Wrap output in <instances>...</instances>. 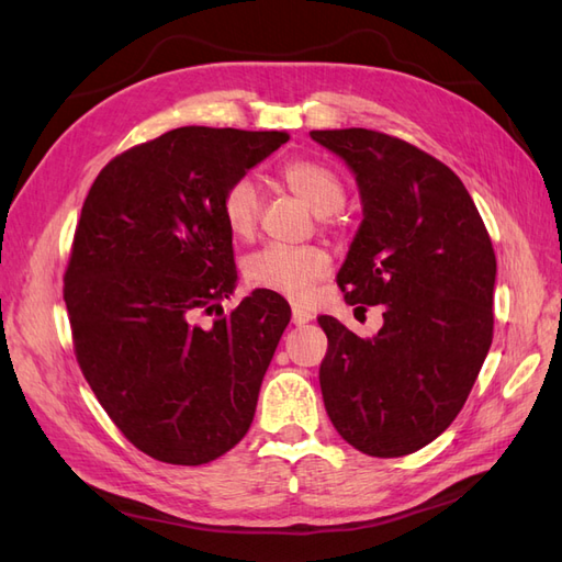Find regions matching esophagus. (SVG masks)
<instances>
[{
  "label": "esophagus",
  "instance_id": "1",
  "mask_svg": "<svg viewBox=\"0 0 562 562\" xmlns=\"http://www.w3.org/2000/svg\"><path fill=\"white\" fill-rule=\"evenodd\" d=\"M312 318H314V314L307 312V310H300V307L293 310V323H295V326H304V323H310Z\"/></svg>",
  "mask_w": 562,
  "mask_h": 562
}]
</instances>
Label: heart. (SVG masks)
<instances>
[{
  "label": "heart",
  "instance_id": "b5f03b06",
  "mask_svg": "<svg viewBox=\"0 0 562 562\" xmlns=\"http://www.w3.org/2000/svg\"><path fill=\"white\" fill-rule=\"evenodd\" d=\"M283 182L316 215H330L345 203V182L333 168L318 161H291L281 171ZM223 223L236 239L255 232L260 213V190L252 176L234 178L220 196ZM330 255L318 246L269 244L250 252L244 262V277L252 288H262L291 302H307L318 281L328 277Z\"/></svg>",
  "mask_w": 562,
  "mask_h": 562
}]
</instances>
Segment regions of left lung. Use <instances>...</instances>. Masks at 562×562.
Instances as JSON below:
<instances>
[{"mask_svg":"<svg viewBox=\"0 0 562 562\" xmlns=\"http://www.w3.org/2000/svg\"><path fill=\"white\" fill-rule=\"evenodd\" d=\"M359 184L363 220L337 271L347 304H384L370 339L321 316V394L337 434L403 457L462 411L492 345L497 260L471 194L427 151L368 128L312 131Z\"/></svg>","mask_w":562,"mask_h":562,"instance_id":"left-lung-1","label":"left lung"}]
</instances>
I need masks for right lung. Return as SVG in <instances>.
I'll list each match as a JSON object with an SVG mask.
<instances>
[{
  "instance_id": "right-lung-1",
  "label": "right lung",
  "mask_w": 562,
  "mask_h": 562,
  "mask_svg": "<svg viewBox=\"0 0 562 562\" xmlns=\"http://www.w3.org/2000/svg\"><path fill=\"white\" fill-rule=\"evenodd\" d=\"M288 138L173 128L114 157L81 206L63 291L77 361L119 431L159 462H213L250 429L291 307L252 291L223 316L236 267L220 196Z\"/></svg>"
}]
</instances>
